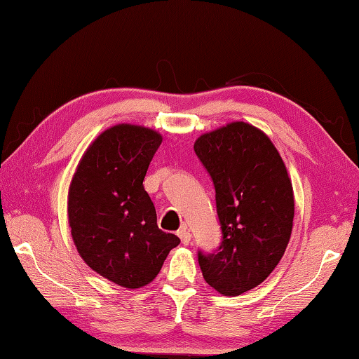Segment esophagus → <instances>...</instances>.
I'll use <instances>...</instances> for the list:
<instances>
[{
    "mask_svg": "<svg viewBox=\"0 0 359 359\" xmlns=\"http://www.w3.org/2000/svg\"><path fill=\"white\" fill-rule=\"evenodd\" d=\"M177 236L180 238L182 244H184V245H188V244H190V241H191V234H190V231L187 229V226L180 228V229L177 231Z\"/></svg>",
    "mask_w": 359,
    "mask_h": 359,
    "instance_id": "esophagus-1",
    "label": "esophagus"
}]
</instances>
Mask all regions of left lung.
Here are the masks:
<instances>
[{
	"label": "left lung",
	"mask_w": 359,
	"mask_h": 359,
	"mask_svg": "<svg viewBox=\"0 0 359 359\" xmlns=\"http://www.w3.org/2000/svg\"><path fill=\"white\" fill-rule=\"evenodd\" d=\"M194 151L214 182L222 226L220 247L199 250V266L218 293L239 296L263 283L283 257L293 229V185L271 139L245 121L199 136Z\"/></svg>",
	"instance_id": "left-lung-1"
}]
</instances>
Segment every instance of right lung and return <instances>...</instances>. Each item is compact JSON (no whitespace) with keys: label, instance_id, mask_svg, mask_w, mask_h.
Wrapping results in <instances>:
<instances>
[{"label":"right lung","instance_id":"right-lung-1","mask_svg":"<svg viewBox=\"0 0 359 359\" xmlns=\"http://www.w3.org/2000/svg\"><path fill=\"white\" fill-rule=\"evenodd\" d=\"M163 137L144 126L120 123L90 144L68 193L71 236L82 259L120 287L149 285L180 244L156 224L144 177Z\"/></svg>","mask_w":359,"mask_h":359}]
</instances>
